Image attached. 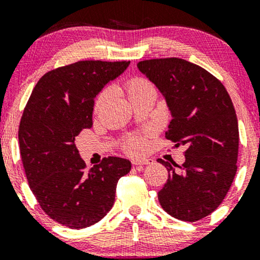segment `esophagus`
<instances>
[{"label": "esophagus", "instance_id": "34e87169", "mask_svg": "<svg viewBox=\"0 0 260 260\" xmlns=\"http://www.w3.org/2000/svg\"><path fill=\"white\" fill-rule=\"evenodd\" d=\"M153 162H154L153 159H145V157H137V159L132 160L133 165H137V166L150 165V164H153Z\"/></svg>", "mask_w": 260, "mask_h": 260}]
</instances>
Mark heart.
I'll use <instances>...</instances> for the list:
<instances>
[{
    "instance_id": "1",
    "label": "heart",
    "mask_w": 260,
    "mask_h": 260,
    "mask_svg": "<svg viewBox=\"0 0 260 260\" xmlns=\"http://www.w3.org/2000/svg\"><path fill=\"white\" fill-rule=\"evenodd\" d=\"M151 84L148 82V80L143 79V78H132L128 80L127 83V92L128 95H129V98L132 96V95L137 94V92L144 90V89L147 88H150ZM106 96V91L103 92V94L99 96V100H98V104H100L101 101L105 99ZM145 143L144 140L142 138H132L128 140L126 148L128 149L129 151H140L143 148H144Z\"/></svg>"
}]
</instances>
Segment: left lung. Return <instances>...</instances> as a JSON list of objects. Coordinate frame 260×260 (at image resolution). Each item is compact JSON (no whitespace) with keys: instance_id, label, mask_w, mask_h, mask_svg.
<instances>
[{"instance_id":"left-lung-1","label":"left lung","mask_w":260,"mask_h":260,"mask_svg":"<svg viewBox=\"0 0 260 260\" xmlns=\"http://www.w3.org/2000/svg\"><path fill=\"white\" fill-rule=\"evenodd\" d=\"M137 67L161 92L171 113L165 137L175 147H187L182 166L157 160L169 171L159 202L176 219L197 221L221 204L237 171L240 137L234 104L220 80L186 59H145Z\"/></svg>"}]
</instances>
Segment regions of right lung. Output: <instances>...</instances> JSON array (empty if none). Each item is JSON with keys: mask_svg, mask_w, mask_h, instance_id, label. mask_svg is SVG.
I'll return each mask as SVG.
<instances>
[{"mask_svg": "<svg viewBox=\"0 0 260 260\" xmlns=\"http://www.w3.org/2000/svg\"><path fill=\"white\" fill-rule=\"evenodd\" d=\"M131 62L79 61L41 77L19 124V149L32 194L51 219L70 229L100 221L112 208L117 182L131 171L109 156L85 169L74 140L92 126L94 100Z\"/></svg>", "mask_w": 260, "mask_h": 260, "instance_id": "obj_1", "label": "right lung"}]
</instances>
